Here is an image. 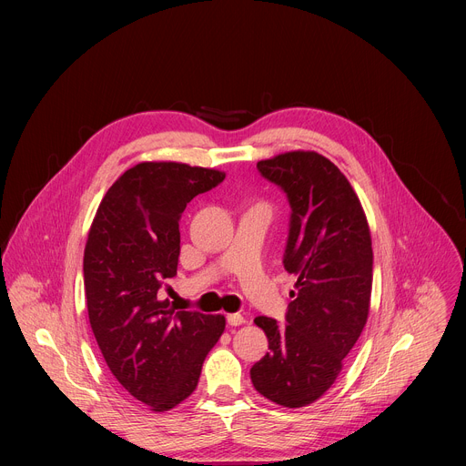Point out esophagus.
Instances as JSON below:
<instances>
[{
    "instance_id": "1",
    "label": "esophagus",
    "mask_w": 466,
    "mask_h": 466,
    "mask_svg": "<svg viewBox=\"0 0 466 466\" xmlns=\"http://www.w3.org/2000/svg\"><path fill=\"white\" fill-rule=\"evenodd\" d=\"M227 320L230 326H241L247 322V319L241 313H230V315H227Z\"/></svg>"
}]
</instances>
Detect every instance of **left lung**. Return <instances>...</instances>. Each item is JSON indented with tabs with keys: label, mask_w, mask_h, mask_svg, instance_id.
I'll return each instance as SVG.
<instances>
[{
	"label": "left lung",
	"mask_w": 466,
	"mask_h": 466,
	"mask_svg": "<svg viewBox=\"0 0 466 466\" xmlns=\"http://www.w3.org/2000/svg\"><path fill=\"white\" fill-rule=\"evenodd\" d=\"M291 205L284 268L297 277L286 326L256 317L269 352L252 369L254 389L284 408H304L334 385L360 339L372 291V239L360 197L339 167L315 151L258 162Z\"/></svg>",
	"instance_id": "left-lung-1"
}]
</instances>
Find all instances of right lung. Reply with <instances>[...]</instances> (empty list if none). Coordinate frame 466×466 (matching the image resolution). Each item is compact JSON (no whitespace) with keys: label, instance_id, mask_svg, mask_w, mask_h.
<instances>
[{"label":"right lung","instance_id":"obj_1","mask_svg":"<svg viewBox=\"0 0 466 466\" xmlns=\"http://www.w3.org/2000/svg\"><path fill=\"white\" fill-rule=\"evenodd\" d=\"M223 178L212 167L140 162L108 187L88 230L83 271L96 341L121 387L157 413L195 390L225 331L223 315L177 309L158 297L177 275L186 205Z\"/></svg>","mask_w":466,"mask_h":466}]
</instances>
